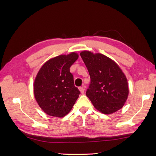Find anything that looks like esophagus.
I'll use <instances>...</instances> for the list:
<instances>
[{
  "mask_svg": "<svg viewBox=\"0 0 156 156\" xmlns=\"http://www.w3.org/2000/svg\"><path fill=\"white\" fill-rule=\"evenodd\" d=\"M79 90H80V92H81V94H84V87H80L79 88Z\"/></svg>",
  "mask_w": 156,
  "mask_h": 156,
  "instance_id": "esophagus-1",
  "label": "esophagus"
}]
</instances>
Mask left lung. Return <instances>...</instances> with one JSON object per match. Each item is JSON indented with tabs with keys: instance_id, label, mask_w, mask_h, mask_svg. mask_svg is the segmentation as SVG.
<instances>
[{
	"instance_id": "8db88e82",
	"label": "left lung",
	"mask_w": 156,
	"mask_h": 156,
	"mask_svg": "<svg viewBox=\"0 0 156 156\" xmlns=\"http://www.w3.org/2000/svg\"><path fill=\"white\" fill-rule=\"evenodd\" d=\"M80 55L90 77L86 95L94 107L105 115L120 109L129 93L127 79L122 69L102 54L84 51Z\"/></svg>"
}]
</instances>
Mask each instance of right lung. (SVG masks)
<instances>
[{"label":"right lung","mask_w":156,"mask_h":156,"mask_svg":"<svg viewBox=\"0 0 156 156\" xmlns=\"http://www.w3.org/2000/svg\"><path fill=\"white\" fill-rule=\"evenodd\" d=\"M72 53L59 55L46 62L37 73L34 83L36 100L46 114L63 117L72 110L80 91L75 87L69 68L78 58Z\"/></svg>","instance_id":"right-lung-1"}]
</instances>
